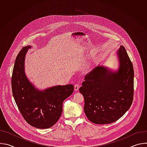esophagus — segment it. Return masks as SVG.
I'll return each instance as SVG.
<instances>
[{"instance_id":"34e87169","label":"esophagus","mask_w":147,"mask_h":147,"mask_svg":"<svg viewBox=\"0 0 147 147\" xmlns=\"http://www.w3.org/2000/svg\"><path fill=\"white\" fill-rule=\"evenodd\" d=\"M79 85L78 84H75L74 85V90L75 91H78L79 89Z\"/></svg>"}]
</instances>
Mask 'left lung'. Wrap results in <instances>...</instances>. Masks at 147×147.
Returning <instances> with one entry per match:
<instances>
[{"mask_svg":"<svg viewBox=\"0 0 147 147\" xmlns=\"http://www.w3.org/2000/svg\"><path fill=\"white\" fill-rule=\"evenodd\" d=\"M117 70L99 65L86 76L79 89L84 98L86 115L95 124L117 121L129 109L133 100V64L122 45L117 51Z\"/></svg>","mask_w":147,"mask_h":147,"instance_id":"1","label":"left lung"}]
</instances>
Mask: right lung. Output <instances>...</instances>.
<instances>
[{"mask_svg": "<svg viewBox=\"0 0 147 147\" xmlns=\"http://www.w3.org/2000/svg\"><path fill=\"white\" fill-rule=\"evenodd\" d=\"M31 46L18 54L11 77V88L17 107L26 121L38 129H48L58 121L63 102L74 91V86H56L40 90L27 77L24 70L26 55Z\"/></svg>", "mask_w": 147, "mask_h": 147, "instance_id": "obj_1", "label": "right lung"}]
</instances>
